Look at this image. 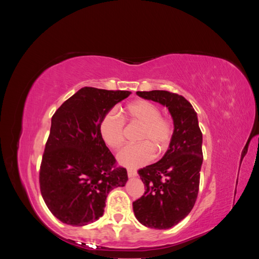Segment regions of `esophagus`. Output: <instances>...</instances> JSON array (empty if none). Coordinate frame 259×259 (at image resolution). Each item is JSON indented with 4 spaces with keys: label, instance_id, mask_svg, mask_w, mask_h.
Wrapping results in <instances>:
<instances>
[{
    "label": "esophagus",
    "instance_id": "obj_1",
    "mask_svg": "<svg viewBox=\"0 0 259 259\" xmlns=\"http://www.w3.org/2000/svg\"><path fill=\"white\" fill-rule=\"evenodd\" d=\"M127 175H128V177H135V176H137V173L134 169H128Z\"/></svg>",
    "mask_w": 259,
    "mask_h": 259
}]
</instances>
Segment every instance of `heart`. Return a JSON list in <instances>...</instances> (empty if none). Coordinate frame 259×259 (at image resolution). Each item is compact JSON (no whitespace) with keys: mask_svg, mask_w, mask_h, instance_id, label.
<instances>
[{"mask_svg":"<svg viewBox=\"0 0 259 259\" xmlns=\"http://www.w3.org/2000/svg\"><path fill=\"white\" fill-rule=\"evenodd\" d=\"M125 113L132 123L142 125L136 136L137 144L124 147L117 160L124 166H143L156 155L165 152L174 136V124L168 116L161 114V109L152 101L139 99L125 107ZM99 134L107 147L119 149L124 142L125 123L115 111H108L100 121Z\"/></svg>","mask_w":259,"mask_h":259,"instance_id":"b5f03b06","label":"heart"}]
</instances>
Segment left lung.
Listing matches in <instances>:
<instances>
[{
  "instance_id": "left-lung-1",
  "label": "left lung",
  "mask_w": 259,
  "mask_h": 259,
  "mask_svg": "<svg viewBox=\"0 0 259 259\" xmlns=\"http://www.w3.org/2000/svg\"><path fill=\"white\" fill-rule=\"evenodd\" d=\"M136 94L166 106L173 116L174 136L168 150L159 162L138 169L145 193L133 202L140 224L168 229L182 222L197 201L203 162L202 132L197 112L182 95L167 91Z\"/></svg>"
}]
</instances>
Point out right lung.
I'll use <instances>...</instances> for the list:
<instances>
[{"label": "right lung", "mask_w": 259, "mask_h": 259, "mask_svg": "<svg viewBox=\"0 0 259 259\" xmlns=\"http://www.w3.org/2000/svg\"><path fill=\"white\" fill-rule=\"evenodd\" d=\"M128 91L83 88L52 116L50 136L40 166L45 204L60 222L85 226L103 216L108 193L127 182L99 134L103 116Z\"/></svg>", "instance_id": "1"}]
</instances>
